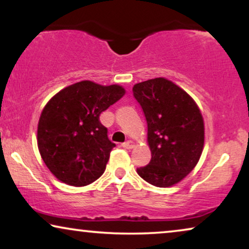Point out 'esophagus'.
<instances>
[{
	"instance_id": "esophagus-1",
	"label": "esophagus",
	"mask_w": 249,
	"mask_h": 249,
	"mask_svg": "<svg viewBox=\"0 0 249 249\" xmlns=\"http://www.w3.org/2000/svg\"><path fill=\"white\" fill-rule=\"evenodd\" d=\"M121 146H122V147H124V148L130 149V148H134L135 142H131V141H127L125 142H124V144H122Z\"/></svg>"
}]
</instances>
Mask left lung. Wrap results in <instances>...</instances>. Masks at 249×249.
<instances>
[{
	"label": "left lung",
	"instance_id": "8db88e82",
	"mask_svg": "<svg viewBox=\"0 0 249 249\" xmlns=\"http://www.w3.org/2000/svg\"><path fill=\"white\" fill-rule=\"evenodd\" d=\"M132 93L147 121L152 153L137 173L153 186H173L192 172L202 154V113L185 90L164 78L136 84Z\"/></svg>",
	"mask_w": 249,
	"mask_h": 249
}]
</instances>
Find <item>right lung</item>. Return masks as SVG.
<instances>
[{
    "mask_svg": "<svg viewBox=\"0 0 249 249\" xmlns=\"http://www.w3.org/2000/svg\"><path fill=\"white\" fill-rule=\"evenodd\" d=\"M124 95L118 85L84 80L59 91L45 105L37 144L44 163L60 181L81 187L103 175L115 144L100 114Z\"/></svg>",
    "mask_w": 249,
    "mask_h": 249,
    "instance_id": "right-lung-1",
    "label": "right lung"
}]
</instances>
